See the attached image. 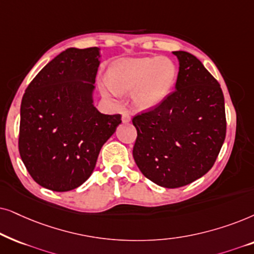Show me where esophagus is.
<instances>
[{"label": "esophagus", "instance_id": "esophagus-1", "mask_svg": "<svg viewBox=\"0 0 254 254\" xmlns=\"http://www.w3.org/2000/svg\"><path fill=\"white\" fill-rule=\"evenodd\" d=\"M122 121H123V123H129V122L131 121V116L129 113H124L123 115H122Z\"/></svg>", "mask_w": 254, "mask_h": 254}]
</instances>
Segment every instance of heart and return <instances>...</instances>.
<instances>
[{
	"label": "heart",
	"instance_id": "heart-1",
	"mask_svg": "<svg viewBox=\"0 0 254 254\" xmlns=\"http://www.w3.org/2000/svg\"><path fill=\"white\" fill-rule=\"evenodd\" d=\"M177 79V68L170 59H131L115 63L109 68V80L102 82L108 96L120 97L121 90H133L134 104L148 109L166 99Z\"/></svg>",
	"mask_w": 254,
	"mask_h": 254
}]
</instances>
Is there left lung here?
<instances>
[{"mask_svg":"<svg viewBox=\"0 0 254 254\" xmlns=\"http://www.w3.org/2000/svg\"><path fill=\"white\" fill-rule=\"evenodd\" d=\"M175 90L153 109L132 118L133 159L158 186L179 188L214 166L226 133L224 95L217 80L192 54L175 51Z\"/></svg>","mask_w":254,"mask_h":254,"instance_id":"obj_1","label":"left lung"}]
</instances>
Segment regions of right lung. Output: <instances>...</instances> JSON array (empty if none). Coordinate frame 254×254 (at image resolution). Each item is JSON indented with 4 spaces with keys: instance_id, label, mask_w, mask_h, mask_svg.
Returning a JSON list of instances; mask_svg holds the SVG:
<instances>
[{
    "instance_id": "add662e5",
    "label": "right lung",
    "mask_w": 254,
    "mask_h": 254,
    "mask_svg": "<svg viewBox=\"0 0 254 254\" xmlns=\"http://www.w3.org/2000/svg\"><path fill=\"white\" fill-rule=\"evenodd\" d=\"M100 49L70 47L26 88L21 104L18 150L29 174L53 191H68L93 173L103 144L122 123L93 104Z\"/></svg>"
}]
</instances>
